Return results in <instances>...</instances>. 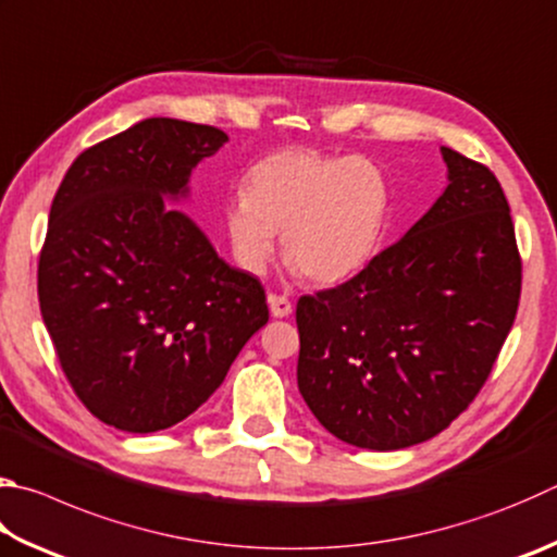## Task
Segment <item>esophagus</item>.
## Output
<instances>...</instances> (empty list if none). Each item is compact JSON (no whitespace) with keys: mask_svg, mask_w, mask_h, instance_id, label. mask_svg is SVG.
<instances>
[{"mask_svg":"<svg viewBox=\"0 0 557 557\" xmlns=\"http://www.w3.org/2000/svg\"><path fill=\"white\" fill-rule=\"evenodd\" d=\"M268 307L275 319H285L292 313V301L282 295H268Z\"/></svg>","mask_w":557,"mask_h":557,"instance_id":"34e87169","label":"esophagus"}]
</instances>
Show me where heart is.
<instances>
[{"mask_svg":"<svg viewBox=\"0 0 557 557\" xmlns=\"http://www.w3.org/2000/svg\"><path fill=\"white\" fill-rule=\"evenodd\" d=\"M248 189L221 209L231 256L250 275L270 265L282 231L289 268L333 285L375 256L387 226L389 180L366 156L282 148L248 170Z\"/></svg>","mask_w":557,"mask_h":557,"instance_id":"obj_1","label":"heart"}]
</instances>
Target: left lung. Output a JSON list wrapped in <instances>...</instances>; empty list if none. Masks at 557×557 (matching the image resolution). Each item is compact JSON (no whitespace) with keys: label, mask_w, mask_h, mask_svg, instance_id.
<instances>
[{"label":"left lung","mask_w":557,"mask_h":557,"mask_svg":"<svg viewBox=\"0 0 557 557\" xmlns=\"http://www.w3.org/2000/svg\"><path fill=\"white\" fill-rule=\"evenodd\" d=\"M448 185L356 277L297 301V384L333 436L401 450L438 436L474 399L507 341L521 258L504 189L441 148Z\"/></svg>","instance_id":"8db88e82"}]
</instances>
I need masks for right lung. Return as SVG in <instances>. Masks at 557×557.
Returning a JSON list of instances; mask_svg holds the SVG:
<instances>
[{"label":"right lung","mask_w":557,"mask_h":557,"mask_svg":"<svg viewBox=\"0 0 557 557\" xmlns=\"http://www.w3.org/2000/svg\"><path fill=\"white\" fill-rule=\"evenodd\" d=\"M226 140L214 126L144 119L85 150L50 207L40 313L75 394L119 431L187 419L268 323L260 282L170 207Z\"/></svg>","instance_id":"1"}]
</instances>
